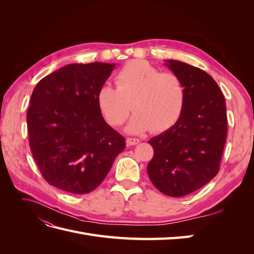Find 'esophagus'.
Segmentation results:
<instances>
[{"mask_svg": "<svg viewBox=\"0 0 254 254\" xmlns=\"http://www.w3.org/2000/svg\"><path fill=\"white\" fill-rule=\"evenodd\" d=\"M126 143L127 145L131 146V145H136L137 143H140L139 139H134V137H127L126 139Z\"/></svg>", "mask_w": 254, "mask_h": 254, "instance_id": "esophagus-1", "label": "esophagus"}]
</instances>
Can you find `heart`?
<instances>
[{"label": "heart", "mask_w": 254, "mask_h": 254, "mask_svg": "<svg viewBox=\"0 0 254 254\" xmlns=\"http://www.w3.org/2000/svg\"><path fill=\"white\" fill-rule=\"evenodd\" d=\"M115 86L104 84L96 99L110 126L118 127L134 111L126 127L129 133L163 132L179 120L186 103V88L178 75L161 72L146 61L126 64L114 77Z\"/></svg>", "instance_id": "b5f03b06"}]
</instances>
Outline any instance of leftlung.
I'll return each mask as SVG.
<instances>
[{"instance_id":"8db88e82","label":"left lung","mask_w":254,"mask_h":254,"mask_svg":"<svg viewBox=\"0 0 254 254\" xmlns=\"http://www.w3.org/2000/svg\"><path fill=\"white\" fill-rule=\"evenodd\" d=\"M165 64L181 78L186 103L176 124L148 141L153 157L147 173L161 193L182 197L205 186L219 172L227 108L218 84L206 72L178 60H166Z\"/></svg>"}]
</instances>
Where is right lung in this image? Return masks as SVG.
Wrapping results in <instances>:
<instances>
[{
    "mask_svg": "<svg viewBox=\"0 0 254 254\" xmlns=\"http://www.w3.org/2000/svg\"><path fill=\"white\" fill-rule=\"evenodd\" d=\"M114 64H72L35 87L27 110L29 147L48 183L88 194L103 182L125 137L105 122L96 95Z\"/></svg>",
    "mask_w": 254,
    "mask_h": 254,
    "instance_id": "right-lung-1",
    "label": "right lung"
}]
</instances>
